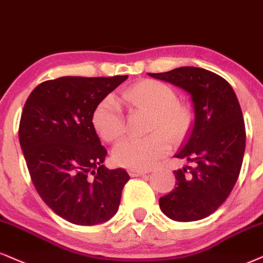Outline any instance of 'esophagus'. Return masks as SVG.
<instances>
[{"instance_id":"34e87169","label":"esophagus","mask_w":263,"mask_h":263,"mask_svg":"<svg viewBox=\"0 0 263 263\" xmlns=\"http://www.w3.org/2000/svg\"><path fill=\"white\" fill-rule=\"evenodd\" d=\"M146 171H140V170H129V176L130 177H141L144 174H146Z\"/></svg>"}]
</instances>
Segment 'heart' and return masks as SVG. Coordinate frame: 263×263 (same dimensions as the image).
<instances>
[{"label":"heart","instance_id":"1","mask_svg":"<svg viewBox=\"0 0 263 263\" xmlns=\"http://www.w3.org/2000/svg\"><path fill=\"white\" fill-rule=\"evenodd\" d=\"M177 99L176 91L167 84L142 79L123 90L118 101L106 97L99 103L92 123L99 137L107 142L118 141L125 133L121 105L128 111L150 115L148 137L125 140L116 146L113 160L118 166L147 170L170 151V140L180 142L187 137L194 123V113L187 103Z\"/></svg>","mask_w":263,"mask_h":263}]
</instances>
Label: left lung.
<instances>
[{"label":"left lung","mask_w":263,"mask_h":263,"mask_svg":"<svg viewBox=\"0 0 263 263\" xmlns=\"http://www.w3.org/2000/svg\"><path fill=\"white\" fill-rule=\"evenodd\" d=\"M148 76L189 92L195 111L189 140L176 155L193 166L174 171L176 186L160 197L162 212L180 222L206 218L227 200L240 173L246 140L240 105L231 84L202 68Z\"/></svg>","instance_id":"left-lung-1"}]
</instances>
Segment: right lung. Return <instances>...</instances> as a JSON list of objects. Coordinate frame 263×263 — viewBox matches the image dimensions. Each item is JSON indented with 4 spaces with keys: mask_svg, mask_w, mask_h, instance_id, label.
Here are the masks:
<instances>
[{
    "mask_svg": "<svg viewBox=\"0 0 263 263\" xmlns=\"http://www.w3.org/2000/svg\"><path fill=\"white\" fill-rule=\"evenodd\" d=\"M128 76L62 77L39 84L25 101L19 142L37 194L78 226L108 221L129 174L103 166L107 150L92 124L96 107Z\"/></svg>",
    "mask_w": 263,
    "mask_h": 263,
    "instance_id": "add662e5",
    "label": "right lung"
}]
</instances>
